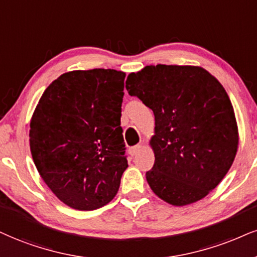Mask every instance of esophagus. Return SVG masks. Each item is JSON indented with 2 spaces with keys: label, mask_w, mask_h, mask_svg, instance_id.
I'll use <instances>...</instances> for the list:
<instances>
[{
  "label": "esophagus",
  "mask_w": 257,
  "mask_h": 257,
  "mask_svg": "<svg viewBox=\"0 0 257 257\" xmlns=\"http://www.w3.org/2000/svg\"><path fill=\"white\" fill-rule=\"evenodd\" d=\"M142 148H143V145L142 144H138V145H135V147H132V148H130V155H131V156H136V155H137L139 151L142 150Z\"/></svg>",
  "instance_id": "esophagus-1"
}]
</instances>
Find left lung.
I'll use <instances>...</instances> for the list:
<instances>
[{
    "label": "left lung",
    "mask_w": 257,
    "mask_h": 257,
    "mask_svg": "<svg viewBox=\"0 0 257 257\" xmlns=\"http://www.w3.org/2000/svg\"><path fill=\"white\" fill-rule=\"evenodd\" d=\"M126 89L155 115L154 167L147 180L174 206L205 198L235 160L238 131L232 104L216 77L199 66L148 65Z\"/></svg>",
    "instance_id": "1"
}]
</instances>
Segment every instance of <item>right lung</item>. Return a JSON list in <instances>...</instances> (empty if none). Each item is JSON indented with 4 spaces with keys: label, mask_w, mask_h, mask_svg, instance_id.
<instances>
[{
    "label": "right lung",
    "mask_w": 257,
    "mask_h": 257,
    "mask_svg": "<svg viewBox=\"0 0 257 257\" xmlns=\"http://www.w3.org/2000/svg\"><path fill=\"white\" fill-rule=\"evenodd\" d=\"M125 72H65L40 97L30 128L40 176L65 205L96 210L118 193L127 168L120 126Z\"/></svg>",
    "instance_id": "1"
}]
</instances>
